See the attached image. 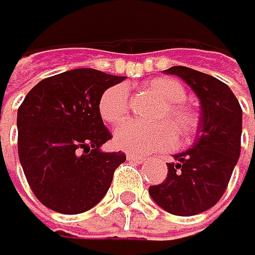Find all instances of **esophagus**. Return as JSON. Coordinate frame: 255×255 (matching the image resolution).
I'll use <instances>...</instances> for the list:
<instances>
[{"mask_svg":"<svg viewBox=\"0 0 255 255\" xmlns=\"http://www.w3.org/2000/svg\"><path fill=\"white\" fill-rule=\"evenodd\" d=\"M126 158H128L129 161H132V163H137V164H142L143 161H145V158H143V156L134 155V153H128V155H126Z\"/></svg>","mask_w":255,"mask_h":255,"instance_id":"obj_1","label":"esophagus"}]
</instances>
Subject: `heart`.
<instances>
[{"label":"heart","instance_id":"obj_1","mask_svg":"<svg viewBox=\"0 0 255 255\" xmlns=\"http://www.w3.org/2000/svg\"><path fill=\"white\" fill-rule=\"evenodd\" d=\"M148 88L151 92L163 99L166 105L156 115L159 121L145 125L138 121H126L115 130V145L118 148L135 153V155H147V153L167 150L175 145L178 130L180 137H188L196 129V115L190 108L180 105L185 99V88L171 78H158L153 80ZM129 110V94L125 84H115L102 92L99 99V115L107 125H118L125 120Z\"/></svg>","mask_w":255,"mask_h":255}]
</instances>
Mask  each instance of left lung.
Returning a JSON list of instances; mask_svg holds the SVG:
<instances>
[{"label":"left lung","mask_w":255,"mask_h":255,"mask_svg":"<svg viewBox=\"0 0 255 255\" xmlns=\"http://www.w3.org/2000/svg\"><path fill=\"white\" fill-rule=\"evenodd\" d=\"M166 73L182 78L193 89L201 113L193 147L174 155L166 180L151 185L148 193L174 216H195L225 193L241 151L243 112L232 89L217 78L180 65Z\"/></svg>","instance_id":"obj_1"}]
</instances>
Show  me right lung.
<instances>
[{
	"label": "right lung",
	"mask_w": 255,
	"mask_h": 255,
	"mask_svg": "<svg viewBox=\"0 0 255 255\" xmlns=\"http://www.w3.org/2000/svg\"><path fill=\"white\" fill-rule=\"evenodd\" d=\"M125 78L68 70L39 81L18 107V159L46 208L81 214L107 195L126 155L100 150L112 134L99 115V99Z\"/></svg>",
	"instance_id": "obj_1"
}]
</instances>
